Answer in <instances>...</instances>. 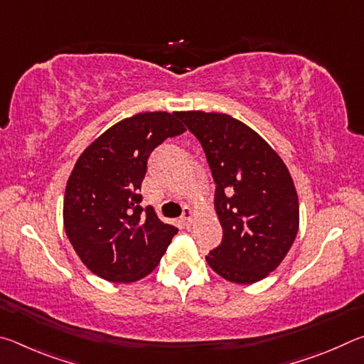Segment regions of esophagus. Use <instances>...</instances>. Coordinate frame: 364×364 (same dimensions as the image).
Instances as JSON below:
<instances>
[{
	"instance_id": "obj_1",
	"label": "esophagus",
	"mask_w": 364,
	"mask_h": 364,
	"mask_svg": "<svg viewBox=\"0 0 364 364\" xmlns=\"http://www.w3.org/2000/svg\"><path fill=\"white\" fill-rule=\"evenodd\" d=\"M193 217H194L193 208H191V207H184V208H183V217H181L183 225L188 226L189 223H193Z\"/></svg>"
}]
</instances>
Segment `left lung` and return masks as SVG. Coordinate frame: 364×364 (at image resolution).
<instances>
[{
  "label": "left lung",
  "instance_id": "1",
  "mask_svg": "<svg viewBox=\"0 0 364 364\" xmlns=\"http://www.w3.org/2000/svg\"><path fill=\"white\" fill-rule=\"evenodd\" d=\"M212 170L223 228L205 257L226 281L252 284L279 267L299 231V197L286 164L260 134L231 115L178 112Z\"/></svg>",
  "mask_w": 364,
  "mask_h": 364
}]
</instances>
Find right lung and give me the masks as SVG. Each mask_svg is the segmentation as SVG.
<instances>
[{
  "mask_svg": "<svg viewBox=\"0 0 364 364\" xmlns=\"http://www.w3.org/2000/svg\"><path fill=\"white\" fill-rule=\"evenodd\" d=\"M186 132L178 112H143L95 139L78 157L64 196L67 237L86 268L110 282H133L157 267L178 230L139 194L147 159Z\"/></svg>",
  "mask_w": 364,
  "mask_h": 364,
  "instance_id": "right-lung-1",
  "label": "right lung"
}]
</instances>
